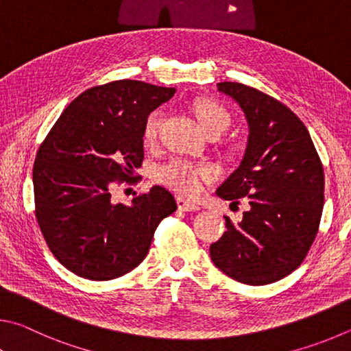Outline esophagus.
Listing matches in <instances>:
<instances>
[{
  "instance_id": "esophagus-1",
  "label": "esophagus",
  "mask_w": 351,
  "mask_h": 351,
  "mask_svg": "<svg viewBox=\"0 0 351 351\" xmlns=\"http://www.w3.org/2000/svg\"><path fill=\"white\" fill-rule=\"evenodd\" d=\"M177 205H179V210L180 211H185V213L199 211L200 210L199 205H195V204H193V202H189V200L183 199V197H177Z\"/></svg>"
}]
</instances>
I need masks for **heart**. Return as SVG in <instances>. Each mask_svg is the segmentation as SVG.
Here are the masks:
<instances>
[{"label": "heart", "mask_w": 351, "mask_h": 351, "mask_svg": "<svg viewBox=\"0 0 351 351\" xmlns=\"http://www.w3.org/2000/svg\"><path fill=\"white\" fill-rule=\"evenodd\" d=\"M194 114L199 125L206 134H223L231 125V114L222 103L213 98H202L194 104ZM163 117L156 110L149 114L143 128L145 145L156 143L157 135L162 126ZM219 171L210 163L189 162L185 158H172L168 163L158 166L154 174V179L160 185L172 189L185 197L194 199L204 191L205 183L216 179Z\"/></svg>", "instance_id": "heart-1"}]
</instances>
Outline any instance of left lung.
Instances as JSON below:
<instances>
[{
    "label": "left lung",
    "mask_w": 351,
    "mask_h": 351,
    "mask_svg": "<svg viewBox=\"0 0 351 351\" xmlns=\"http://www.w3.org/2000/svg\"><path fill=\"white\" fill-rule=\"evenodd\" d=\"M250 125L239 168L217 195L248 202L239 223L211 245L220 271L247 285H267L293 273L308 254L324 208V168L308 129L284 103L242 83H217Z\"/></svg>",
    "instance_id": "obj_1"
}]
</instances>
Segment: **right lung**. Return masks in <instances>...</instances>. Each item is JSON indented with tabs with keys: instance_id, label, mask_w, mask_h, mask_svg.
<instances>
[{
	"instance_id": "obj_1",
	"label": "right lung",
	"mask_w": 351,
	"mask_h": 351,
	"mask_svg": "<svg viewBox=\"0 0 351 351\" xmlns=\"http://www.w3.org/2000/svg\"><path fill=\"white\" fill-rule=\"evenodd\" d=\"M174 88L115 80L80 94L43 140L34 163L35 217L51 253L73 274L110 280L132 271L154 232L177 210L174 195L152 186L132 205L110 191L137 183L143 128Z\"/></svg>"
}]
</instances>
